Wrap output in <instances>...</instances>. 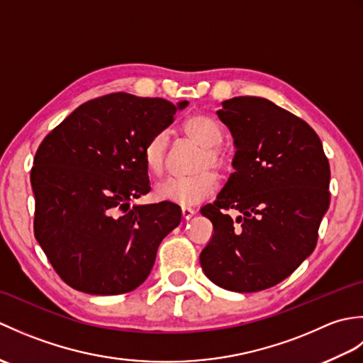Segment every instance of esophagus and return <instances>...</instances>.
<instances>
[{"label":"esophagus","instance_id":"34e87169","mask_svg":"<svg viewBox=\"0 0 363 363\" xmlns=\"http://www.w3.org/2000/svg\"><path fill=\"white\" fill-rule=\"evenodd\" d=\"M181 213H182V218H184V220H190V218L195 215V211L191 209V207L182 206V207H181Z\"/></svg>","mask_w":363,"mask_h":363}]
</instances>
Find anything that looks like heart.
<instances>
[{
  "instance_id": "obj_1",
  "label": "heart",
  "mask_w": 363,
  "mask_h": 363,
  "mask_svg": "<svg viewBox=\"0 0 363 363\" xmlns=\"http://www.w3.org/2000/svg\"><path fill=\"white\" fill-rule=\"evenodd\" d=\"M184 133L191 142L203 146V152L195 164L196 174L184 179L162 181L156 187V198L160 201L179 206H194L211 198L218 189V174H228L233 167L229 154L221 148L223 129L211 115L195 113L184 123ZM168 137L165 133L152 135L143 148V162L148 173L159 177L167 168Z\"/></svg>"
}]
</instances>
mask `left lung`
Wrapping results in <instances>:
<instances>
[{
  "label": "left lung",
  "mask_w": 363,
  "mask_h": 363,
  "mask_svg": "<svg viewBox=\"0 0 363 363\" xmlns=\"http://www.w3.org/2000/svg\"><path fill=\"white\" fill-rule=\"evenodd\" d=\"M221 107L235 172L201 209L213 235L199 262L221 289L260 291L289 277L317 246L330 199L329 162L317 133L268 99L237 96ZM229 210L241 215L233 219Z\"/></svg>",
  "instance_id": "obj_1"
}]
</instances>
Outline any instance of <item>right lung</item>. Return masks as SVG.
Returning a JSON list of instances; mask_svg holds the SVG:
<instances>
[{"label":"right lung","mask_w":363,"mask_h":363,"mask_svg":"<svg viewBox=\"0 0 363 363\" xmlns=\"http://www.w3.org/2000/svg\"><path fill=\"white\" fill-rule=\"evenodd\" d=\"M186 106L125 91L98 96L38 145L30 169L34 235L72 289L121 295L148 277L160 242L179 226L181 209L129 201L151 190L146 142Z\"/></svg>","instance_id":"1"}]
</instances>
